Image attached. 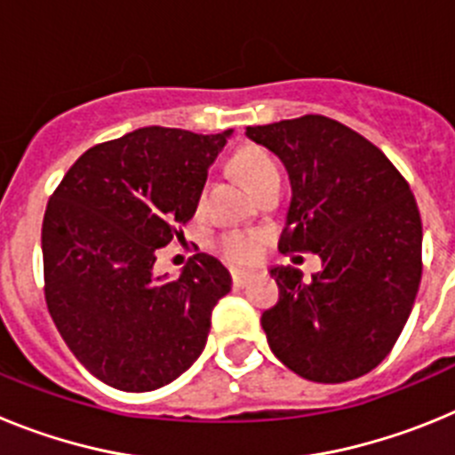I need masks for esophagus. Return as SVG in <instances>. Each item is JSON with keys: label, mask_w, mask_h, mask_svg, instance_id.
Returning <instances> with one entry per match:
<instances>
[{"label": "esophagus", "mask_w": 455, "mask_h": 455, "mask_svg": "<svg viewBox=\"0 0 455 455\" xmlns=\"http://www.w3.org/2000/svg\"><path fill=\"white\" fill-rule=\"evenodd\" d=\"M251 273L248 271H235L232 273V283H235V287H246L248 283H251Z\"/></svg>", "instance_id": "34e87169"}]
</instances>
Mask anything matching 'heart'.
<instances>
[{
    "mask_svg": "<svg viewBox=\"0 0 455 455\" xmlns=\"http://www.w3.org/2000/svg\"><path fill=\"white\" fill-rule=\"evenodd\" d=\"M232 168L252 191H257L271 178H280V172H277V166L271 156L252 146L241 148L232 156ZM219 251L230 264H248L259 252V235H255V232H230V235H223L219 241Z\"/></svg>",
    "mask_w": 455,
    "mask_h": 455,
    "instance_id": "b5f03b06",
    "label": "heart"
}]
</instances>
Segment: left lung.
I'll return each instance as SVG.
<instances>
[{
	"label": "left lung",
	"mask_w": 455,
	"mask_h": 455,
	"mask_svg": "<svg viewBox=\"0 0 455 455\" xmlns=\"http://www.w3.org/2000/svg\"><path fill=\"white\" fill-rule=\"evenodd\" d=\"M291 182L280 251H312L305 280L273 267L280 299L262 315L273 355L315 383H347L383 363L408 321L421 280L415 196L387 156L325 116L246 127Z\"/></svg>",
	"instance_id": "8db88e82"
}]
</instances>
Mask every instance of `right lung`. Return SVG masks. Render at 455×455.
<instances>
[{"instance_id":"right-lung-1","label":"right lung","mask_w":455,"mask_h":455,"mask_svg":"<svg viewBox=\"0 0 455 455\" xmlns=\"http://www.w3.org/2000/svg\"><path fill=\"white\" fill-rule=\"evenodd\" d=\"M232 136L140 127L72 164L43 219L45 300L79 363L123 392H152L203 353L230 271L198 252L178 280L156 251L198 207L209 166Z\"/></svg>"}]
</instances>
